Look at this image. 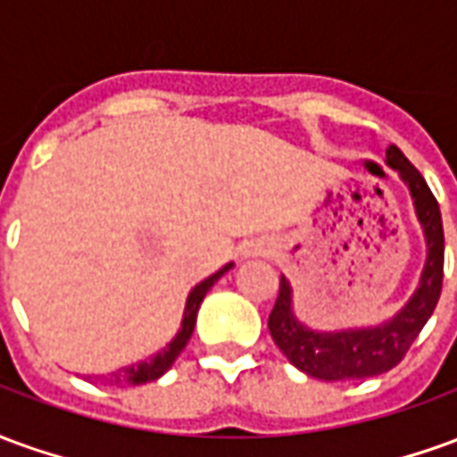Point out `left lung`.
<instances>
[{
  "label": "left lung",
  "mask_w": 457,
  "mask_h": 457,
  "mask_svg": "<svg viewBox=\"0 0 457 457\" xmlns=\"http://www.w3.org/2000/svg\"><path fill=\"white\" fill-rule=\"evenodd\" d=\"M386 163L402 176L403 183L411 190L416 218L421 222L423 237H426V264L419 287L406 301V306L382 326L318 333L296 320L291 308V287L281 277L277 303L269 316V333L278 350L287 354L288 362L308 377H316L323 382L364 379V377L389 372L409 353V347L419 337L441 298L445 245H443L438 200L433 198L428 183L413 169V163L403 156L399 146L392 144L386 149Z\"/></svg>",
  "instance_id": "1"
}]
</instances>
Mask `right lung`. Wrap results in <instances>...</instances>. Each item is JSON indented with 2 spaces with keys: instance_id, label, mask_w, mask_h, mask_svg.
<instances>
[{
  "instance_id": "add662e5",
  "label": "right lung",
  "mask_w": 457,
  "mask_h": 457,
  "mask_svg": "<svg viewBox=\"0 0 457 457\" xmlns=\"http://www.w3.org/2000/svg\"><path fill=\"white\" fill-rule=\"evenodd\" d=\"M229 269H232V264H225L220 271H215V274L205 278V281H200L198 287L190 291L188 301H186V311H183V320H180V330L161 353H156L154 357H149V360H141V362L131 364V367H121V370L112 372V379H110V382L121 384V386H137V384L154 382V379H159L161 374L169 372L170 364L176 362V357L183 353V347L188 345L190 336H193L195 316H198V308L200 303H203V298H205V294L212 288V284H215L225 271H229Z\"/></svg>"
}]
</instances>
